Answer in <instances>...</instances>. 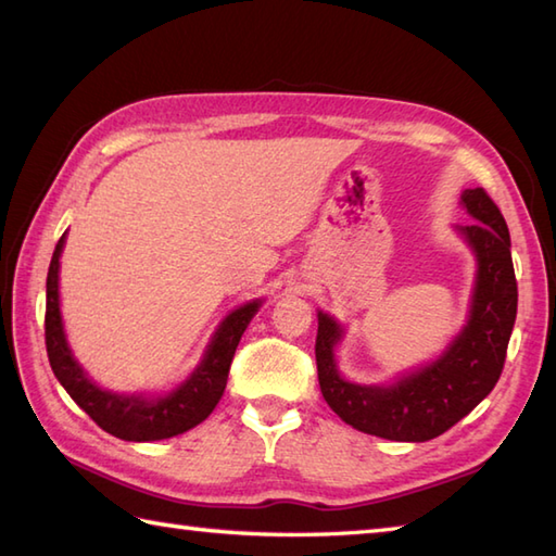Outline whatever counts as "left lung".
Wrapping results in <instances>:
<instances>
[{"instance_id":"left-lung-1","label":"left lung","mask_w":556,"mask_h":556,"mask_svg":"<svg viewBox=\"0 0 556 556\" xmlns=\"http://www.w3.org/2000/svg\"><path fill=\"white\" fill-rule=\"evenodd\" d=\"M460 203L476 217L458 231L473 248L478 275L468 323L440 358L387 387L349 382L334 361L344 329L334 317L317 313L320 392L351 428L394 442H428L468 416L500 380L518 303L509 227L485 188H466Z\"/></svg>"}]
</instances>
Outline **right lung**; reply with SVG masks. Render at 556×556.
Masks as SVG:
<instances>
[{"instance_id": "add662e5", "label": "right lung", "mask_w": 556, "mask_h": 556, "mask_svg": "<svg viewBox=\"0 0 556 556\" xmlns=\"http://www.w3.org/2000/svg\"><path fill=\"white\" fill-rule=\"evenodd\" d=\"M66 233L59 239L50 271H47V305H45V344L56 380L68 396L96 420L104 432L126 442H155L181 434L203 422L224 394L236 346L253 320L260 303L251 301L224 317V323L212 337L203 361L188 380L172 394L146 399L143 394H114L98 387L76 363L66 344L62 313H59V257H62Z\"/></svg>"}]
</instances>
